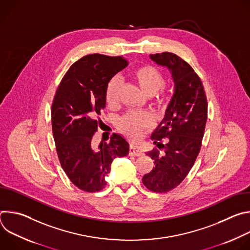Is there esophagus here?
<instances>
[{"mask_svg": "<svg viewBox=\"0 0 250 250\" xmlns=\"http://www.w3.org/2000/svg\"><path fill=\"white\" fill-rule=\"evenodd\" d=\"M142 154H144V152H142V149L139 146H135L132 145L129 146V155L141 156Z\"/></svg>", "mask_w": 250, "mask_h": 250, "instance_id": "1", "label": "esophagus"}]
</instances>
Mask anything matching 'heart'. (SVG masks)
Returning a JSON list of instances; mask_svg holds the SVG:
<instances>
[{
	"mask_svg": "<svg viewBox=\"0 0 250 250\" xmlns=\"http://www.w3.org/2000/svg\"><path fill=\"white\" fill-rule=\"evenodd\" d=\"M130 77L138 88L146 96H152L158 92L163 84L164 79L158 70L151 66H140L133 69ZM121 83L118 78H113L106 87L105 102L109 106H114L118 103ZM159 103L163 102L161 96L157 97ZM151 125V118L146 114L129 113L125 115L120 123L121 129L131 138H137L142 132Z\"/></svg>",
	"mask_w": 250,
	"mask_h": 250,
	"instance_id": "b5f03b06",
	"label": "heart"
}]
</instances>
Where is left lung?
<instances>
[{
	"label": "left lung",
	"mask_w": 250,
	"mask_h": 250,
	"mask_svg": "<svg viewBox=\"0 0 250 250\" xmlns=\"http://www.w3.org/2000/svg\"><path fill=\"white\" fill-rule=\"evenodd\" d=\"M157 65L169 70L174 93L165 115L151 139L163 151L146 153L154 160L153 169L142 177L150 191L168 192L179 185L188 175L200 152L208 118V103L201 79L182 58L171 52L150 54ZM167 138L163 145L161 140Z\"/></svg>",
	"instance_id": "obj_1"
}]
</instances>
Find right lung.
Instances as JSON below:
<instances>
[{"instance_id": "obj_1", "label": "right lung", "mask_w": 250, "mask_h": 250, "mask_svg": "<svg viewBox=\"0 0 250 250\" xmlns=\"http://www.w3.org/2000/svg\"><path fill=\"white\" fill-rule=\"evenodd\" d=\"M126 65L123 56L86 55L69 68L54 96L51 124L57 155L70 181L85 192L104 189L113 160L129 151L127 140L117 133L110 144L92 145L106 87Z\"/></svg>"}]
</instances>
